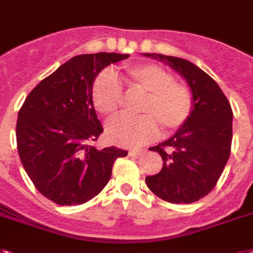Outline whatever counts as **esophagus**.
<instances>
[{
  "mask_svg": "<svg viewBox=\"0 0 253 253\" xmlns=\"http://www.w3.org/2000/svg\"><path fill=\"white\" fill-rule=\"evenodd\" d=\"M141 153H143V151H140V149H130L128 151V155L132 156V157H139Z\"/></svg>",
  "mask_w": 253,
  "mask_h": 253,
  "instance_id": "34e87169",
  "label": "esophagus"
}]
</instances>
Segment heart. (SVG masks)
Masks as SVG:
<instances>
[{
    "instance_id": "obj_1",
    "label": "heart",
    "mask_w": 253,
    "mask_h": 253,
    "mask_svg": "<svg viewBox=\"0 0 253 253\" xmlns=\"http://www.w3.org/2000/svg\"><path fill=\"white\" fill-rule=\"evenodd\" d=\"M123 79L128 91L144 94L137 118H116L106 125V136L121 147H137L162 133H171L188 120L192 110V93L184 84L176 83L169 71L152 63L133 65L125 70ZM94 109L113 117L122 101V87L112 73L98 74L92 84Z\"/></svg>"
}]
</instances>
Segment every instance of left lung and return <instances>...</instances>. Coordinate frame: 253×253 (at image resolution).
<instances>
[{
    "instance_id": "1",
    "label": "left lung",
    "mask_w": 253,
    "mask_h": 253,
    "mask_svg": "<svg viewBox=\"0 0 253 253\" xmlns=\"http://www.w3.org/2000/svg\"><path fill=\"white\" fill-rule=\"evenodd\" d=\"M183 78L192 93V110L173 136L149 151L159 152L162 169L145 178L148 188L173 204H190L214 188L230 157L233 110L226 96L208 74L190 61L144 53Z\"/></svg>"
}]
</instances>
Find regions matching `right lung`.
Wrapping results in <instances>:
<instances>
[{
    "label": "right lung",
    "mask_w": 253,
    "mask_h": 253,
    "mask_svg": "<svg viewBox=\"0 0 253 253\" xmlns=\"http://www.w3.org/2000/svg\"><path fill=\"white\" fill-rule=\"evenodd\" d=\"M128 54L96 53L69 59L27 96L16 121L20 161L35 187L59 205L87 203L102 191L113 164L127 151L93 143L104 131L92 84L101 70Z\"/></svg>",
    "instance_id": "add662e5"
}]
</instances>
